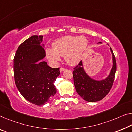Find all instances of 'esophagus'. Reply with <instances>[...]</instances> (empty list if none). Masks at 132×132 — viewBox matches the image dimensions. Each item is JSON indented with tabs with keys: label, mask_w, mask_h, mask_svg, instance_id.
<instances>
[{
	"label": "esophagus",
	"mask_w": 132,
	"mask_h": 132,
	"mask_svg": "<svg viewBox=\"0 0 132 132\" xmlns=\"http://www.w3.org/2000/svg\"><path fill=\"white\" fill-rule=\"evenodd\" d=\"M66 70V69L65 68H60V72H63L64 70Z\"/></svg>",
	"instance_id": "esophagus-1"
}]
</instances>
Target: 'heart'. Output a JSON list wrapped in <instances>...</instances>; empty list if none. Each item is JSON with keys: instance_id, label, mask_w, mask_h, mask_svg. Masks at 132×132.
Masks as SVG:
<instances>
[{"instance_id": "obj_1", "label": "heart", "mask_w": 132, "mask_h": 132, "mask_svg": "<svg viewBox=\"0 0 132 132\" xmlns=\"http://www.w3.org/2000/svg\"><path fill=\"white\" fill-rule=\"evenodd\" d=\"M87 46L88 40L85 36H63L54 42L52 49H46V56L52 63H57L60 60V56H64L67 63L76 65L82 59Z\"/></svg>"}]
</instances>
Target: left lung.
<instances>
[{
	"mask_svg": "<svg viewBox=\"0 0 132 132\" xmlns=\"http://www.w3.org/2000/svg\"><path fill=\"white\" fill-rule=\"evenodd\" d=\"M100 43L101 42L98 43ZM110 51L112 55L113 65L109 74L105 79L96 80L92 78L85 72L82 60L74 68L73 76L75 89L79 95L86 101H99L108 95L112 88L116 71V62L111 47Z\"/></svg>",
	"mask_w": 132,
	"mask_h": 132,
	"instance_id": "8db88e82",
	"label": "left lung"
}]
</instances>
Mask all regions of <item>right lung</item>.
<instances>
[{"label":"right lung","mask_w":132,"mask_h":132,"mask_svg":"<svg viewBox=\"0 0 132 132\" xmlns=\"http://www.w3.org/2000/svg\"><path fill=\"white\" fill-rule=\"evenodd\" d=\"M43 36L29 37L19 46L14 57L13 71L18 90L25 99L37 106L49 102L56 93L54 85L59 68L43 61L45 57Z\"/></svg>","instance_id":"obj_1"}]
</instances>
